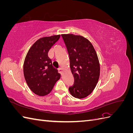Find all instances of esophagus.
I'll list each match as a JSON object with an SVG mask.
<instances>
[{"label":"esophagus","instance_id":"obj_1","mask_svg":"<svg viewBox=\"0 0 133 133\" xmlns=\"http://www.w3.org/2000/svg\"><path fill=\"white\" fill-rule=\"evenodd\" d=\"M59 71L60 74L62 75H63V70L62 68H59Z\"/></svg>","mask_w":133,"mask_h":133}]
</instances>
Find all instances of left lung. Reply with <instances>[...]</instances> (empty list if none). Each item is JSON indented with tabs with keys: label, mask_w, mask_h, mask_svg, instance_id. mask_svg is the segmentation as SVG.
Returning <instances> with one entry per match:
<instances>
[{
	"label": "left lung",
	"mask_w": 133,
	"mask_h": 133,
	"mask_svg": "<svg viewBox=\"0 0 133 133\" xmlns=\"http://www.w3.org/2000/svg\"><path fill=\"white\" fill-rule=\"evenodd\" d=\"M70 59V67L74 83L69 87L71 95L78 99L91 93L98 83L100 65L97 54L91 43L80 35L63 34Z\"/></svg>",
	"instance_id": "1"
}]
</instances>
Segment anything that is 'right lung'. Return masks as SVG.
I'll return each instance as SVG.
<instances>
[{"mask_svg": "<svg viewBox=\"0 0 133 133\" xmlns=\"http://www.w3.org/2000/svg\"><path fill=\"white\" fill-rule=\"evenodd\" d=\"M60 35L38 39L28 51L24 63V75L30 90L39 96L46 95L60 78L58 70L52 65L48 51Z\"/></svg>", "mask_w": 133, "mask_h": 133, "instance_id": "right-lung-1", "label": "right lung"}]
</instances>
